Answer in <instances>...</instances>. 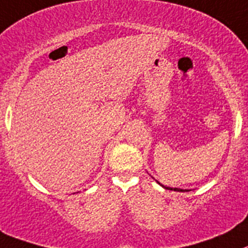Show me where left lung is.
Instances as JSON below:
<instances>
[{"mask_svg": "<svg viewBox=\"0 0 248 248\" xmlns=\"http://www.w3.org/2000/svg\"><path fill=\"white\" fill-rule=\"evenodd\" d=\"M161 186H163V185H161ZM164 188H166V189H171V191H184V189H180V188H170V187H165V186H163Z\"/></svg>", "mask_w": 248, "mask_h": 248, "instance_id": "8db88e82", "label": "left lung"}]
</instances>
